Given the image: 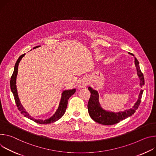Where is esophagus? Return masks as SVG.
I'll use <instances>...</instances> for the list:
<instances>
[{
    "instance_id": "1",
    "label": "esophagus",
    "mask_w": 156,
    "mask_h": 156,
    "mask_svg": "<svg viewBox=\"0 0 156 156\" xmlns=\"http://www.w3.org/2000/svg\"><path fill=\"white\" fill-rule=\"evenodd\" d=\"M87 85V80L86 79H81L79 82V85H78V87L79 88H84Z\"/></svg>"
}]
</instances>
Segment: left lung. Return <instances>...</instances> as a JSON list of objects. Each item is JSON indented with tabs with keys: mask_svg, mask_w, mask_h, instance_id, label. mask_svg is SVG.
I'll use <instances>...</instances> for the list:
<instances>
[{
	"mask_svg": "<svg viewBox=\"0 0 156 156\" xmlns=\"http://www.w3.org/2000/svg\"><path fill=\"white\" fill-rule=\"evenodd\" d=\"M129 55L134 56V55L131 53H129ZM134 64L136 67L137 74L139 77L140 80V85L142 87L144 85V76L141 71L139 62L137 59L134 57ZM89 90L90 92V97L89 98L88 102V112L90 116L92 118L93 120L98 123L104 125H112L119 123L120 121H122L131 115H133L136 110L137 109L138 107L140 105L141 100L142 97V95L143 93V90H141L140 93L138 97V99L136 102L134 103V106L128 110H125L123 112H112L103 110L99 103L98 98L99 95L97 90H94L92 87H89Z\"/></svg>",
	"mask_w": 156,
	"mask_h": 156,
	"instance_id": "1",
	"label": "left lung"
}]
</instances>
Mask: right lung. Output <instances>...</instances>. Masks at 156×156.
I'll return each instance as SVG.
<instances>
[{
  "label": "right lung",
  "instance_id": "add662e5",
  "mask_svg": "<svg viewBox=\"0 0 156 156\" xmlns=\"http://www.w3.org/2000/svg\"><path fill=\"white\" fill-rule=\"evenodd\" d=\"M40 46H37L36 47H34L33 49L37 48L38 47H40ZM25 55V54H23L22 55H21L19 59H17L15 67H14V71L13 73V74L11 77V80H10V89L11 90L13 94V97L15 98V101L16 103V105L18 107L19 110L20 112V113L23 115V116L25 117H27L31 120H33V122H36L37 123L39 124H43V125H46V124H49L51 123H54L56 121H58V119H59L64 114L67 106V101L69 100V98H70L75 92H76V89H73L71 90H64L62 93V96H61V99L59 103V105L58 107V108L57 109V110L56 111V112L55 113V114L51 116L50 118L46 119L44 120L43 119H34L33 117H31L25 110V108H23V107L22 106V105L21 104L19 95H18V92H17V89H16V76H17V74H18V67H19V62H20L22 58Z\"/></svg>",
  "mask_w": 156,
  "mask_h": 156
}]
</instances>
